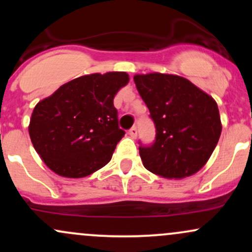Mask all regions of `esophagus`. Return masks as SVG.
<instances>
[{
  "label": "esophagus",
  "instance_id": "1",
  "mask_svg": "<svg viewBox=\"0 0 252 252\" xmlns=\"http://www.w3.org/2000/svg\"><path fill=\"white\" fill-rule=\"evenodd\" d=\"M129 135H130V137L135 138L136 136H137V128H136V126H132V128L129 130Z\"/></svg>",
  "mask_w": 252,
  "mask_h": 252
}]
</instances>
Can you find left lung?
Segmentation results:
<instances>
[{
	"mask_svg": "<svg viewBox=\"0 0 252 252\" xmlns=\"http://www.w3.org/2000/svg\"><path fill=\"white\" fill-rule=\"evenodd\" d=\"M134 82L156 129L154 142H140L143 166L167 179L194 174L207 162L220 137L215 99L179 76L137 74Z\"/></svg>",
	"mask_w": 252,
	"mask_h": 252,
	"instance_id": "obj_1",
	"label": "left lung"
}]
</instances>
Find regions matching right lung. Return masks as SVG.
I'll return each instance as SVG.
<instances>
[{"label":"right lung","mask_w":252,"mask_h":252,"mask_svg":"<svg viewBox=\"0 0 252 252\" xmlns=\"http://www.w3.org/2000/svg\"><path fill=\"white\" fill-rule=\"evenodd\" d=\"M128 82L126 72L83 76L36 104L28 129L48 168L65 178H84L111 160L126 134L114 98Z\"/></svg>","instance_id":"right-lung-1"}]
</instances>
